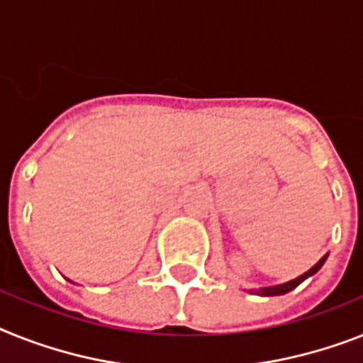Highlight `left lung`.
I'll return each instance as SVG.
<instances>
[{
  "instance_id": "obj_1",
  "label": "left lung",
  "mask_w": 363,
  "mask_h": 363,
  "mask_svg": "<svg viewBox=\"0 0 363 363\" xmlns=\"http://www.w3.org/2000/svg\"><path fill=\"white\" fill-rule=\"evenodd\" d=\"M326 257H328V252H326L325 256H323L321 259H319V262L315 263V265H313V267L308 269V271L304 272V274H301V277H296L295 280H289V282L278 284V286L259 287V289H248V293H252V295H259V296H278V295H286V293L293 291V289H295L296 286H301V284L304 282L306 278L313 277V274H315V272L319 271V269H321L323 265H325Z\"/></svg>"
}]
</instances>
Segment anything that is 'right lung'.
<instances>
[{
  "label": "right lung",
  "instance_id": "add662e5",
  "mask_svg": "<svg viewBox=\"0 0 363 363\" xmlns=\"http://www.w3.org/2000/svg\"><path fill=\"white\" fill-rule=\"evenodd\" d=\"M68 282H72V280H68Z\"/></svg>",
  "mask_w": 363,
  "mask_h": 363
}]
</instances>
